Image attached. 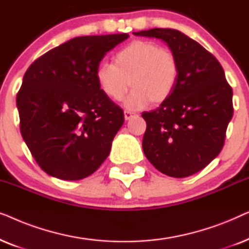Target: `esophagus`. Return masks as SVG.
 <instances>
[{
	"instance_id": "1",
	"label": "esophagus",
	"mask_w": 249,
	"mask_h": 249,
	"mask_svg": "<svg viewBox=\"0 0 249 249\" xmlns=\"http://www.w3.org/2000/svg\"><path fill=\"white\" fill-rule=\"evenodd\" d=\"M134 117H136L135 113H132V112H130V111H124V119H125V120H130V119L134 118Z\"/></svg>"
}]
</instances>
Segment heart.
I'll return each mask as SVG.
<instances>
[{"instance_id":"1","label":"heart","mask_w":249,"mask_h":249,"mask_svg":"<svg viewBox=\"0 0 249 249\" xmlns=\"http://www.w3.org/2000/svg\"><path fill=\"white\" fill-rule=\"evenodd\" d=\"M98 87L112 101L124 100L129 110L163 103L171 96L179 79V63L170 50L151 40H134L114 55L113 64L101 63L95 72Z\"/></svg>"}]
</instances>
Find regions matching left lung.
Listing matches in <instances>:
<instances>
[{
  "mask_svg": "<svg viewBox=\"0 0 249 249\" xmlns=\"http://www.w3.org/2000/svg\"><path fill=\"white\" fill-rule=\"evenodd\" d=\"M166 43L178 59L176 89L155 110L142 112L145 156L160 172L185 178L219 155L232 118V88L219 61L181 32L154 28L134 33Z\"/></svg>",
  "mask_w": 249,
  "mask_h": 249,
  "instance_id": "obj_1",
  "label": "left lung"
}]
</instances>
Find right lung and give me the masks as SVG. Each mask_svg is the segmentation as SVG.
Wrapping results in <instances>:
<instances>
[{
	"instance_id": "right-lung-1",
	"label": "right lung",
	"mask_w": 249,
	"mask_h": 249,
	"mask_svg": "<svg viewBox=\"0 0 249 249\" xmlns=\"http://www.w3.org/2000/svg\"><path fill=\"white\" fill-rule=\"evenodd\" d=\"M128 34L79 36L54 47L26 71L17 95L20 131L47 175L62 180L90 176L110 154L124 122L95 72Z\"/></svg>"
}]
</instances>
